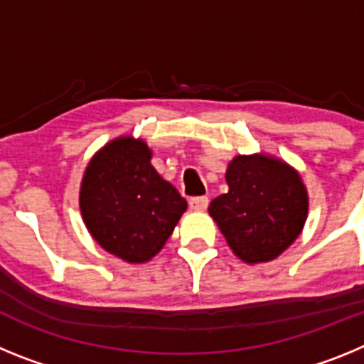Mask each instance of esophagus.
I'll return each instance as SVG.
<instances>
[{"instance_id": "obj_1", "label": "esophagus", "mask_w": 364, "mask_h": 364, "mask_svg": "<svg viewBox=\"0 0 364 364\" xmlns=\"http://www.w3.org/2000/svg\"><path fill=\"white\" fill-rule=\"evenodd\" d=\"M208 204H210V200H208V197H193L189 198V208L195 211H202L208 208Z\"/></svg>"}]
</instances>
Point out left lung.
I'll use <instances>...</instances> for the list:
<instances>
[{
	"label": "left lung",
	"instance_id": "1",
	"mask_svg": "<svg viewBox=\"0 0 364 364\" xmlns=\"http://www.w3.org/2000/svg\"><path fill=\"white\" fill-rule=\"evenodd\" d=\"M228 193L211 200L210 215L247 264L277 259L306 222L308 193L286 162L266 154H239L228 164Z\"/></svg>",
	"mask_w": 364,
	"mask_h": 364
}]
</instances>
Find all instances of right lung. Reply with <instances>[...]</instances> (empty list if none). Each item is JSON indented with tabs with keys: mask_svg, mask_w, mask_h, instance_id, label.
Here are the masks:
<instances>
[{
	"mask_svg": "<svg viewBox=\"0 0 364 364\" xmlns=\"http://www.w3.org/2000/svg\"><path fill=\"white\" fill-rule=\"evenodd\" d=\"M186 208V198L151 166V149L140 138L120 136L102 147L80 188V210L92 239L131 264L162 250Z\"/></svg>",
	"mask_w": 364,
	"mask_h": 364,
	"instance_id": "1",
	"label": "right lung"
}]
</instances>
